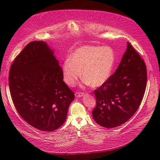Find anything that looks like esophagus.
<instances>
[{
	"mask_svg": "<svg viewBox=\"0 0 160 160\" xmlns=\"http://www.w3.org/2000/svg\"><path fill=\"white\" fill-rule=\"evenodd\" d=\"M75 97H77V98H80V97L83 95V93H82V92H75Z\"/></svg>",
	"mask_w": 160,
	"mask_h": 160,
	"instance_id": "34e87169",
	"label": "esophagus"
}]
</instances>
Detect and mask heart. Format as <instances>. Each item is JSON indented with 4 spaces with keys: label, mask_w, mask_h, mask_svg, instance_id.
<instances>
[{
    "label": "heart",
    "mask_w": 160,
    "mask_h": 160,
    "mask_svg": "<svg viewBox=\"0 0 160 160\" xmlns=\"http://www.w3.org/2000/svg\"><path fill=\"white\" fill-rule=\"evenodd\" d=\"M115 53L109 47L84 45L76 49L63 62L65 83L74 86L82 75L86 84L99 88L108 81L113 69Z\"/></svg>",
    "instance_id": "1"
}]
</instances>
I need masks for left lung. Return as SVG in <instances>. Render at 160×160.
Instances as JSON below:
<instances>
[{"mask_svg":"<svg viewBox=\"0 0 160 160\" xmlns=\"http://www.w3.org/2000/svg\"><path fill=\"white\" fill-rule=\"evenodd\" d=\"M146 85V63L128 42L118 69L105 83L94 91L96 106L92 115L95 122L107 128L126 122L141 104Z\"/></svg>","mask_w":160,"mask_h":160,"instance_id":"8db88e82","label":"left lung"}]
</instances>
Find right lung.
<instances>
[{"mask_svg":"<svg viewBox=\"0 0 160 160\" xmlns=\"http://www.w3.org/2000/svg\"><path fill=\"white\" fill-rule=\"evenodd\" d=\"M8 85L16 110L28 124L51 132L64 123L75 95L45 42H29L14 58Z\"/></svg>","mask_w":160,"mask_h":160,"instance_id":"1","label":"right lung"}]
</instances>
